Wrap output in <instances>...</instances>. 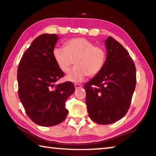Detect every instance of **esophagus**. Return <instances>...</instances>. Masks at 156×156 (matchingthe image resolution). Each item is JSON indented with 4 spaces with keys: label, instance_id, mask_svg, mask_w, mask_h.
<instances>
[{
    "label": "esophagus",
    "instance_id": "1",
    "mask_svg": "<svg viewBox=\"0 0 156 156\" xmlns=\"http://www.w3.org/2000/svg\"><path fill=\"white\" fill-rule=\"evenodd\" d=\"M75 88L76 89H79V88H81V87H82V85L81 84H75Z\"/></svg>",
    "mask_w": 156,
    "mask_h": 156
}]
</instances>
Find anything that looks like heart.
I'll list each match as a JSON object with an SVG mask.
<instances>
[{"mask_svg":"<svg viewBox=\"0 0 156 156\" xmlns=\"http://www.w3.org/2000/svg\"><path fill=\"white\" fill-rule=\"evenodd\" d=\"M54 58L59 68L68 73L75 60V66L66 76V80L80 82L88 75H96L104 66L106 54L104 48L95 46L92 42L82 37L71 39L66 43V47H56L53 51Z\"/></svg>","mask_w":156,"mask_h":156,"instance_id":"b5f03b06","label":"heart"}]
</instances>
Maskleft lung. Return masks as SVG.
Here are the masks:
<instances>
[{
    "label": "left lung",
    "instance_id": "8db88e82",
    "mask_svg": "<svg viewBox=\"0 0 156 156\" xmlns=\"http://www.w3.org/2000/svg\"><path fill=\"white\" fill-rule=\"evenodd\" d=\"M105 43L107 58L104 66L83 85L90 119L102 125L125 116L136 86V68L128 51L112 37Z\"/></svg>",
    "mask_w": 156,
    "mask_h": 156
}]
</instances>
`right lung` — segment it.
<instances>
[{
    "label": "right lung",
    "instance_id": "1",
    "mask_svg": "<svg viewBox=\"0 0 156 156\" xmlns=\"http://www.w3.org/2000/svg\"><path fill=\"white\" fill-rule=\"evenodd\" d=\"M56 34H42L24 52L17 70L18 93L28 116L38 126L61 123L68 116L66 102L75 91L70 81L55 83L64 74L54 58Z\"/></svg>",
    "mask_w": 156,
    "mask_h": 156
}]
</instances>
